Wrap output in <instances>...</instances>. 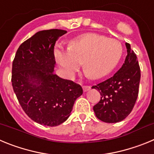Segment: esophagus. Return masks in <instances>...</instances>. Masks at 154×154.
I'll list each match as a JSON object with an SVG mask.
<instances>
[{
    "label": "esophagus",
    "mask_w": 154,
    "mask_h": 154,
    "mask_svg": "<svg viewBox=\"0 0 154 154\" xmlns=\"http://www.w3.org/2000/svg\"><path fill=\"white\" fill-rule=\"evenodd\" d=\"M82 89H83L84 92H87V91H89L91 89V87L89 85H83Z\"/></svg>",
    "instance_id": "34e87169"
}]
</instances>
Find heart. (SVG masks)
<instances>
[{
  "label": "heart",
  "mask_w": 154,
  "mask_h": 154,
  "mask_svg": "<svg viewBox=\"0 0 154 154\" xmlns=\"http://www.w3.org/2000/svg\"><path fill=\"white\" fill-rule=\"evenodd\" d=\"M123 55L119 41L96 33H87L70 42L69 49L57 48L55 58L64 74L72 79L83 62L85 75L97 79L108 75Z\"/></svg>",
  "instance_id": "1"
}]
</instances>
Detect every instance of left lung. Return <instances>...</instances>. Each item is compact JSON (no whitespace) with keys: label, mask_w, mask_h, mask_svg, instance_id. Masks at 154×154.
I'll use <instances>...</instances> for the list:
<instances>
[{"label":"left lung","mask_w":154,"mask_h":154,"mask_svg":"<svg viewBox=\"0 0 154 154\" xmlns=\"http://www.w3.org/2000/svg\"><path fill=\"white\" fill-rule=\"evenodd\" d=\"M126 46L127 55L122 67L111 78L92 87L102 96L93 106L94 112L105 123L123 120L131 112L138 96L140 68L130 45L126 43Z\"/></svg>","instance_id":"obj_1"}]
</instances>
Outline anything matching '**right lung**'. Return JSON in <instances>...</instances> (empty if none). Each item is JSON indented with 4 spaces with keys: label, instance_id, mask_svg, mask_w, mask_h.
I'll use <instances>...</instances> for the list:
<instances>
[{
    "label": "right lung",
    "instance_id": "obj_1",
    "mask_svg": "<svg viewBox=\"0 0 154 154\" xmlns=\"http://www.w3.org/2000/svg\"><path fill=\"white\" fill-rule=\"evenodd\" d=\"M65 30L37 32L19 46L12 63L14 92L24 112L41 125L56 126L70 116L81 85L53 73L54 47Z\"/></svg>",
    "mask_w": 154,
    "mask_h": 154
}]
</instances>
